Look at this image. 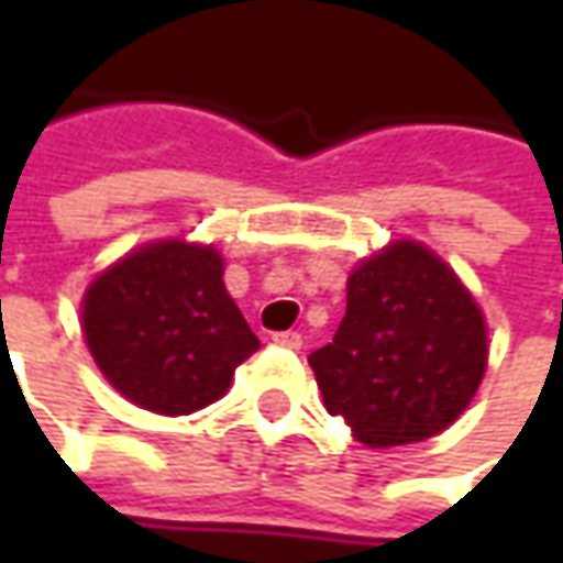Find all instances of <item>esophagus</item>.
Here are the masks:
<instances>
[{"instance_id": "esophagus-1", "label": "esophagus", "mask_w": 563, "mask_h": 563, "mask_svg": "<svg viewBox=\"0 0 563 563\" xmlns=\"http://www.w3.org/2000/svg\"><path fill=\"white\" fill-rule=\"evenodd\" d=\"M272 341H275L278 347H288V351H300V347H303V335H300V332H275Z\"/></svg>"}]
</instances>
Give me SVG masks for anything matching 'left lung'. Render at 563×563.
<instances>
[{
	"label": "left lung",
	"instance_id": "1",
	"mask_svg": "<svg viewBox=\"0 0 563 563\" xmlns=\"http://www.w3.org/2000/svg\"><path fill=\"white\" fill-rule=\"evenodd\" d=\"M486 360V319L464 282L429 247L395 241L351 272L344 319L310 366L357 442L395 448L457 420Z\"/></svg>",
	"mask_w": 563,
	"mask_h": 563
}]
</instances>
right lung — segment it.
<instances>
[{"label":"right lung","instance_id":"right-lung-1","mask_svg":"<svg viewBox=\"0 0 563 563\" xmlns=\"http://www.w3.org/2000/svg\"><path fill=\"white\" fill-rule=\"evenodd\" d=\"M222 269L219 250L156 241L97 275L80 322L115 391L163 417H187L225 395L260 338Z\"/></svg>","mask_w":563,"mask_h":563}]
</instances>
